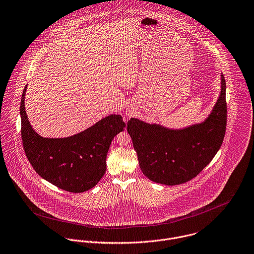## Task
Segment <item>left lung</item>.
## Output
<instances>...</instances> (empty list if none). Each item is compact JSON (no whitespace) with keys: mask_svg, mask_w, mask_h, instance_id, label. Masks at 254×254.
<instances>
[{"mask_svg":"<svg viewBox=\"0 0 254 254\" xmlns=\"http://www.w3.org/2000/svg\"><path fill=\"white\" fill-rule=\"evenodd\" d=\"M227 112L226 80L222 75L220 97L202 124L169 129L130 119L127 129L143 174L153 182L169 186L196 177L212 161L223 143Z\"/></svg>","mask_w":254,"mask_h":254,"instance_id":"1","label":"left lung"}]
</instances>
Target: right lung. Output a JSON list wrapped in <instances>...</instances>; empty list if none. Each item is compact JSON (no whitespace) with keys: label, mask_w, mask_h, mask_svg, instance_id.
Segmentation results:
<instances>
[{"label":"right lung","mask_w":254,"mask_h":254,"mask_svg":"<svg viewBox=\"0 0 254 254\" xmlns=\"http://www.w3.org/2000/svg\"><path fill=\"white\" fill-rule=\"evenodd\" d=\"M23 89L20 101L21 139L25 155L36 173L55 185L71 192L82 193L104 176L107 154L113 138L126 127L120 115H111L75 135L45 138L31 127L24 109Z\"/></svg>","instance_id":"1"}]
</instances>
